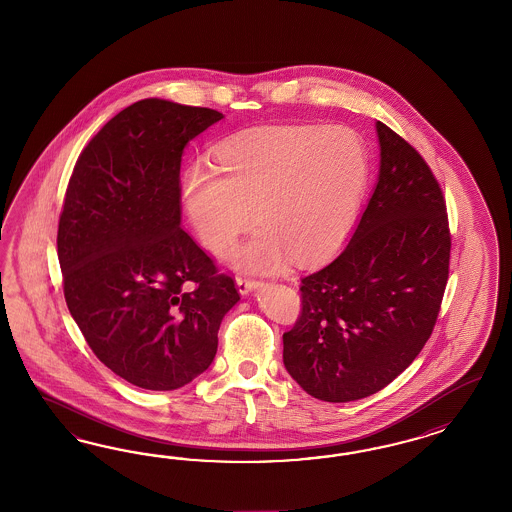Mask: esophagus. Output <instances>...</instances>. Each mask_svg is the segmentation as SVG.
I'll return each instance as SVG.
<instances>
[{
	"label": "esophagus",
	"instance_id": "esophagus-1",
	"mask_svg": "<svg viewBox=\"0 0 512 512\" xmlns=\"http://www.w3.org/2000/svg\"><path fill=\"white\" fill-rule=\"evenodd\" d=\"M261 285V281H257V279H249V278H236V287H238V293L240 295H249L251 291H255L257 287Z\"/></svg>",
	"mask_w": 512,
	"mask_h": 512
}]
</instances>
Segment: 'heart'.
I'll list each match as a JSON object with an SVG mask.
<instances>
[{
    "label": "heart",
    "instance_id": "heart-1",
    "mask_svg": "<svg viewBox=\"0 0 512 512\" xmlns=\"http://www.w3.org/2000/svg\"><path fill=\"white\" fill-rule=\"evenodd\" d=\"M370 178L364 140L341 125H283L217 146L216 169L193 167L182 184L187 219L202 246L236 263L272 270L285 253L296 264L323 261L345 242Z\"/></svg>",
    "mask_w": 512,
    "mask_h": 512
}]
</instances>
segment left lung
Returning <instances> with one entry per match:
<instances>
[{
    "label": "left lung",
    "instance_id": "left-lung-1",
    "mask_svg": "<svg viewBox=\"0 0 512 512\" xmlns=\"http://www.w3.org/2000/svg\"><path fill=\"white\" fill-rule=\"evenodd\" d=\"M379 176L347 248L302 278L283 364L310 396L355 402L387 387L434 330L449 278L441 187L419 152L375 122Z\"/></svg>",
    "mask_w": 512,
    "mask_h": 512
}]
</instances>
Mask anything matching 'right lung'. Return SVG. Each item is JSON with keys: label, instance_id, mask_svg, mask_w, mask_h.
Returning <instances> with one entry per match:
<instances>
[{"label": "right lung", "instance_id": "right-lung-1", "mask_svg": "<svg viewBox=\"0 0 512 512\" xmlns=\"http://www.w3.org/2000/svg\"><path fill=\"white\" fill-rule=\"evenodd\" d=\"M221 112L142 99L82 150L58 227L63 293L95 357L127 383L174 390L208 370L240 295L180 227V165Z\"/></svg>", "mask_w": 512, "mask_h": 512}]
</instances>
